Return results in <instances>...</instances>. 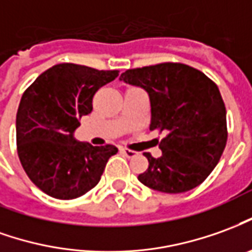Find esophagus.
I'll return each instance as SVG.
<instances>
[{"label":"esophagus","mask_w":252,"mask_h":252,"mask_svg":"<svg viewBox=\"0 0 252 252\" xmlns=\"http://www.w3.org/2000/svg\"><path fill=\"white\" fill-rule=\"evenodd\" d=\"M121 153L126 157V158H133V157L138 156V153L136 151H132V150H126V149H121Z\"/></svg>","instance_id":"1"}]
</instances>
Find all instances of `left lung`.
I'll use <instances>...</instances> for the list:
<instances>
[{
  "label": "left lung",
  "instance_id": "8db88e82",
  "mask_svg": "<svg viewBox=\"0 0 252 252\" xmlns=\"http://www.w3.org/2000/svg\"><path fill=\"white\" fill-rule=\"evenodd\" d=\"M124 83L142 87L151 106L150 129H159V158L144 153L146 187L165 193L187 192L207 179L226 144V110L220 90L203 72L179 63L121 73Z\"/></svg>",
  "mask_w": 252,
  "mask_h": 252
}]
</instances>
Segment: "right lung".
Listing matches in <instances>:
<instances>
[{
  "mask_svg": "<svg viewBox=\"0 0 252 252\" xmlns=\"http://www.w3.org/2000/svg\"><path fill=\"white\" fill-rule=\"evenodd\" d=\"M117 76L119 71L57 64L24 91L16 114L17 154L30 180L49 196L68 200L89 192L117 153L112 144L98 147L73 136L93 110L94 94Z\"/></svg>",
  "mask_w": 252,
  "mask_h": 252,
  "instance_id": "add662e5",
  "label": "right lung"
}]
</instances>
